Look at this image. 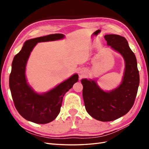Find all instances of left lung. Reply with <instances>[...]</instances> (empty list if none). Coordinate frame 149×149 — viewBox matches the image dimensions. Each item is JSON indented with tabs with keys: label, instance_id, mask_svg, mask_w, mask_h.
Returning a JSON list of instances; mask_svg holds the SVG:
<instances>
[{
	"label": "left lung",
	"instance_id": "8db88e82",
	"mask_svg": "<svg viewBox=\"0 0 149 149\" xmlns=\"http://www.w3.org/2000/svg\"><path fill=\"white\" fill-rule=\"evenodd\" d=\"M108 46L119 53L125 61V71L121 84L109 92L101 89L95 80L81 79L86 110L96 120L107 122L124 116L131 109L137 96L139 73L136 57L124 37L106 35Z\"/></svg>",
	"mask_w": 149,
	"mask_h": 149
}]
</instances>
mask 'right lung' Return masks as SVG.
<instances>
[{"label": "right lung", "instance_id": "add662e5", "mask_svg": "<svg viewBox=\"0 0 149 149\" xmlns=\"http://www.w3.org/2000/svg\"><path fill=\"white\" fill-rule=\"evenodd\" d=\"M64 37V35L55 33L29 40L13 58L9 77L10 89L16 109L26 120L41 124L53 121L60 113L65 94L78 81V75L74 74L43 94L34 91L26 82V65L37 43L54 41Z\"/></svg>", "mask_w": 149, "mask_h": 149}]
</instances>
